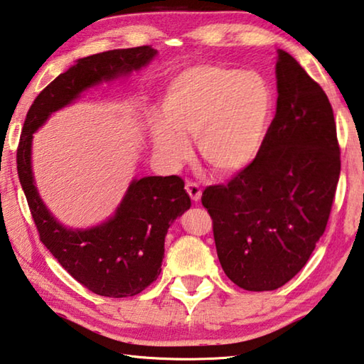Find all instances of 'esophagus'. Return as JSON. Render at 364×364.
Segmentation results:
<instances>
[{"label":"esophagus","mask_w":364,"mask_h":364,"mask_svg":"<svg viewBox=\"0 0 364 364\" xmlns=\"http://www.w3.org/2000/svg\"><path fill=\"white\" fill-rule=\"evenodd\" d=\"M186 193L189 194L191 199H193L194 202H199L200 200V196H202V191H200V186L194 181H188L186 183Z\"/></svg>","instance_id":"obj_1"}]
</instances>
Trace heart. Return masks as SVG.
Wrapping results in <instances>:
<instances>
[{
	"instance_id": "obj_1",
	"label": "heart",
	"mask_w": 364,
	"mask_h": 364,
	"mask_svg": "<svg viewBox=\"0 0 364 364\" xmlns=\"http://www.w3.org/2000/svg\"><path fill=\"white\" fill-rule=\"evenodd\" d=\"M272 97L256 73L223 65H197L170 82L164 119L153 124L156 153L178 164L197 136L202 159L218 173H232L253 161L266 134Z\"/></svg>"
}]
</instances>
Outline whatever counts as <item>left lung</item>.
Segmentation results:
<instances>
[{"mask_svg": "<svg viewBox=\"0 0 364 364\" xmlns=\"http://www.w3.org/2000/svg\"><path fill=\"white\" fill-rule=\"evenodd\" d=\"M277 54V111L259 151L226 184L202 193L224 274L247 291L280 288L306 266L341 175L325 90L288 52Z\"/></svg>", "mask_w": 364, "mask_h": 364, "instance_id": "1", "label": "left lung"}]
</instances>
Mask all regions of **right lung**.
<instances>
[{
  "label": "right lung",
  "mask_w": 364,
  "mask_h": 364,
  "mask_svg": "<svg viewBox=\"0 0 364 364\" xmlns=\"http://www.w3.org/2000/svg\"><path fill=\"white\" fill-rule=\"evenodd\" d=\"M156 50L151 46L113 49L79 58L39 92L26 113L17 146V173L39 240L67 272L89 291L107 297L141 293L161 274L170 224L191 207L180 176L135 180L109 221L87 230L60 226L39 199L31 175V138L54 111L76 100L90 85L140 70Z\"/></svg>",
  "instance_id": "right-lung-1"
}]
</instances>
